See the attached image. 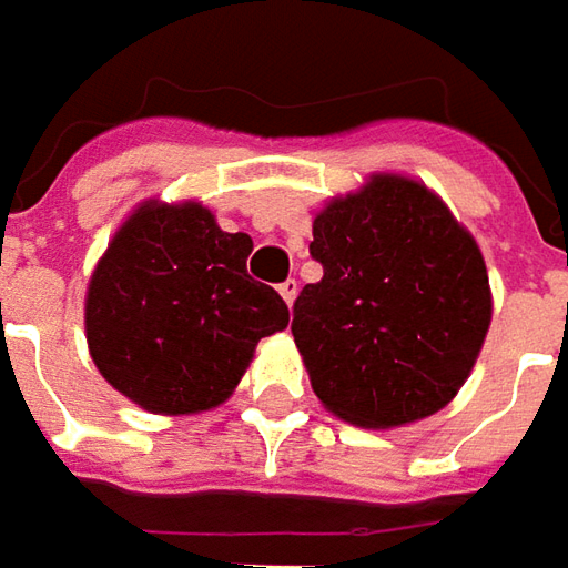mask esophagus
Segmentation results:
<instances>
[{"mask_svg": "<svg viewBox=\"0 0 568 568\" xmlns=\"http://www.w3.org/2000/svg\"><path fill=\"white\" fill-rule=\"evenodd\" d=\"M277 291H281V296H284V303H287V306H294L296 294H300V281H296V277H287Z\"/></svg>", "mask_w": 568, "mask_h": 568, "instance_id": "obj_1", "label": "esophagus"}]
</instances>
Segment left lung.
I'll return each mask as SVG.
<instances>
[{
    "mask_svg": "<svg viewBox=\"0 0 568 568\" xmlns=\"http://www.w3.org/2000/svg\"><path fill=\"white\" fill-rule=\"evenodd\" d=\"M322 281L294 303L296 351L341 420L392 429L443 410L493 318L474 236L424 183L376 173L313 221Z\"/></svg>",
    "mask_w": 568,
    "mask_h": 568,
    "instance_id": "left-lung-1",
    "label": "left lung"
}]
</instances>
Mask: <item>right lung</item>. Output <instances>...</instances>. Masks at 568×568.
Instances as JSON below:
<instances>
[{"label":"right lung","mask_w":568,"mask_h":568,"mask_svg":"<svg viewBox=\"0 0 568 568\" xmlns=\"http://www.w3.org/2000/svg\"><path fill=\"white\" fill-rule=\"evenodd\" d=\"M250 233L199 202H144L100 255L84 296L100 376L151 414H199L233 395L255 344L287 328L274 287L252 281Z\"/></svg>","instance_id":"obj_1"}]
</instances>
